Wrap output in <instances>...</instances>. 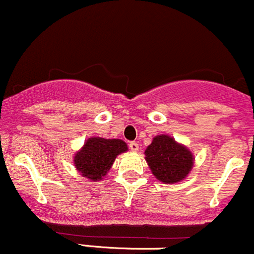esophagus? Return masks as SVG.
<instances>
[{"mask_svg": "<svg viewBox=\"0 0 254 254\" xmlns=\"http://www.w3.org/2000/svg\"><path fill=\"white\" fill-rule=\"evenodd\" d=\"M129 149L132 150V151H138V150H139V144L135 143V141H130V143H129Z\"/></svg>", "mask_w": 254, "mask_h": 254, "instance_id": "obj_1", "label": "esophagus"}]
</instances>
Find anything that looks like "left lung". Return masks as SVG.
Returning <instances> with one entry per match:
<instances>
[{
  "label": "left lung",
  "mask_w": 254,
  "mask_h": 254,
  "mask_svg": "<svg viewBox=\"0 0 254 254\" xmlns=\"http://www.w3.org/2000/svg\"><path fill=\"white\" fill-rule=\"evenodd\" d=\"M145 160L155 178L165 184L185 179L193 166L191 151L166 134L152 139L145 150Z\"/></svg>",
  "instance_id": "1"
}]
</instances>
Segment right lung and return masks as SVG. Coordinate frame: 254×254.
Returning <instances> with one entry per match:
<instances>
[{"instance_id":"obj_1","label":"right lung","mask_w":254,"mask_h":254,"mask_svg":"<svg viewBox=\"0 0 254 254\" xmlns=\"http://www.w3.org/2000/svg\"><path fill=\"white\" fill-rule=\"evenodd\" d=\"M127 144L121 139L88 138L73 157L75 167L83 177L98 182L106 176L117 155L127 151Z\"/></svg>"}]
</instances>
